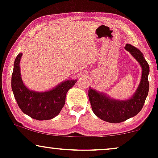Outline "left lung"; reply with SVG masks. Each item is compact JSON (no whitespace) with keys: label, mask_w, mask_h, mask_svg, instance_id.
Listing matches in <instances>:
<instances>
[{"label":"left lung","mask_w":158,"mask_h":158,"mask_svg":"<svg viewBox=\"0 0 158 158\" xmlns=\"http://www.w3.org/2000/svg\"><path fill=\"white\" fill-rule=\"evenodd\" d=\"M125 49L138 61L143 69L140 83L133 97L128 100L118 101L110 99L91 88L88 90V98L94 113L108 123H122L137 115L143 108L148 93L149 66L147 61L138 49L132 45L126 44Z\"/></svg>","instance_id":"obj_1"}]
</instances>
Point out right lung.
<instances>
[{
  "label": "right lung",
  "mask_w": 158,
  "mask_h": 158,
  "mask_svg": "<svg viewBox=\"0 0 158 158\" xmlns=\"http://www.w3.org/2000/svg\"><path fill=\"white\" fill-rule=\"evenodd\" d=\"M22 53L14 62L12 75V89L18 106L24 114L37 120H47L56 117L64 106L67 92L77 80H68L52 90L38 93L29 90L23 85L20 73L19 63Z\"/></svg>",
  "instance_id": "1"
}]
</instances>
